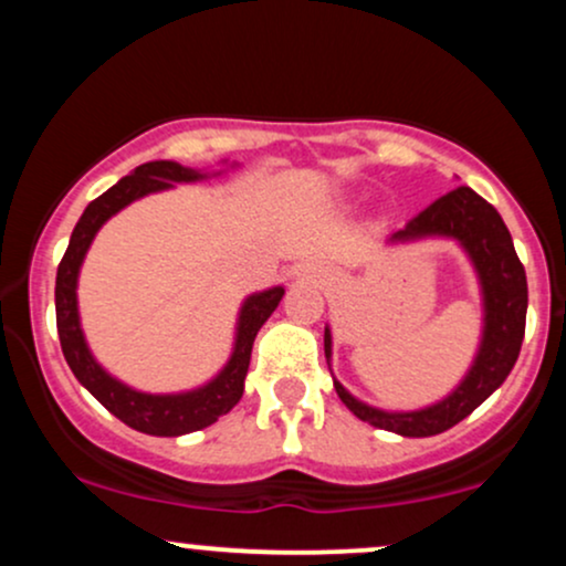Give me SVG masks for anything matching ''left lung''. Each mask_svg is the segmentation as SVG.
Wrapping results in <instances>:
<instances>
[{
  "label": "left lung",
  "instance_id": "left-lung-1",
  "mask_svg": "<svg viewBox=\"0 0 566 566\" xmlns=\"http://www.w3.org/2000/svg\"><path fill=\"white\" fill-rule=\"evenodd\" d=\"M423 237H450L463 244L482 282L484 295V335L473 367L454 391L439 405L415 412H382L354 399L340 382L335 391L350 412L365 423L401 437H437L447 428L469 418L495 388L503 386L516 365L527 324V274L513 250V239L490 201L460 186L439 197L418 212L401 231L391 233V242H409ZM324 356H333V337L324 329Z\"/></svg>",
  "mask_w": 566,
  "mask_h": 566
}]
</instances>
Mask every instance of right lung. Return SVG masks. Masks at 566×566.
<instances>
[{
  "label": "right lung",
  "mask_w": 566,
  "mask_h": 566,
  "mask_svg": "<svg viewBox=\"0 0 566 566\" xmlns=\"http://www.w3.org/2000/svg\"><path fill=\"white\" fill-rule=\"evenodd\" d=\"M205 178L197 170L180 167L178 161H146V165L135 167L127 178L108 188L106 193L93 199L87 210L82 212L80 223L74 226L66 255L57 265L55 279V322L57 337H61L63 356H66L71 373L76 380L87 388L90 394L101 401L108 412L116 415L122 423L140 433H151V437H184V433L199 431V428L212 426L220 415L237 407V401L244 394L247 367H250L252 343H255L258 329L263 322L274 314V308L282 301L284 287H271L265 292H255L242 305L237 327V343H233V354L229 365L220 369L216 380L207 386L197 388L188 394H140L127 388L106 373L90 354L87 343H84L80 327V311H76V276H80V265L87 255L90 242L95 239L97 229L106 223L108 218L116 216L122 207L129 201L146 197V193L165 191L172 184H191V180Z\"/></svg>",
  "instance_id": "1"
}]
</instances>
